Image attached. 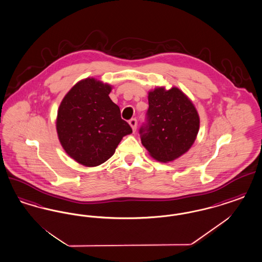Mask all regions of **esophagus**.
<instances>
[{
    "instance_id": "34e87169",
    "label": "esophagus",
    "mask_w": 262,
    "mask_h": 262,
    "mask_svg": "<svg viewBox=\"0 0 262 262\" xmlns=\"http://www.w3.org/2000/svg\"><path fill=\"white\" fill-rule=\"evenodd\" d=\"M128 124L129 125L132 126V128H133V130H136L137 129V119H130L129 120V122H128Z\"/></svg>"
}]
</instances>
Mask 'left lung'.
I'll return each mask as SVG.
<instances>
[{
    "instance_id": "obj_1",
    "label": "left lung",
    "mask_w": 262,
    "mask_h": 262,
    "mask_svg": "<svg viewBox=\"0 0 262 262\" xmlns=\"http://www.w3.org/2000/svg\"><path fill=\"white\" fill-rule=\"evenodd\" d=\"M146 121L139 128L142 145L160 162H170L193 144L200 116L192 102L179 88H155L148 93Z\"/></svg>"
}]
</instances>
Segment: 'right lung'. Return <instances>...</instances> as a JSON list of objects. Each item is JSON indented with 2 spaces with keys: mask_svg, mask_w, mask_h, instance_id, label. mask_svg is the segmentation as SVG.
Masks as SVG:
<instances>
[{
  "mask_svg": "<svg viewBox=\"0 0 262 262\" xmlns=\"http://www.w3.org/2000/svg\"><path fill=\"white\" fill-rule=\"evenodd\" d=\"M111 85L95 78L77 82L58 110L57 133L70 157L86 167L106 162L122 138L133 133L110 99Z\"/></svg>",
  "mask_w": 262,
  "mask_h": 262,
  "instance_id": "obj_1",
  "label": "right lung"
}]
</instances>
